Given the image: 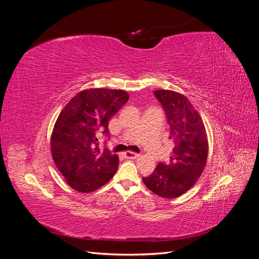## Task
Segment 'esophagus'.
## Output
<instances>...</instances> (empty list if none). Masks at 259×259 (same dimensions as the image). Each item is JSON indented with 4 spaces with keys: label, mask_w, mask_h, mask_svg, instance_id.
<instances>
[{
    "label": "esophagus",
    "mask_w": 259,
    "mask_h": 259,
    "mask_svg": "<svg viewBox=\"0 0 259 259\" xmlns=\"http://www.w3.org/2000/svg\"><path fill=\"white\" fill-rule=\"evenodd\" d=\"M124 156L126 159H137L138 156H139V154L135 153V152H132V151H127V152L124 153Z\"/></svg>",
    "instance_id": "34e87169"
}]
</instances>
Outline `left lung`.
I'll return each instance as SVG.
<instances>
[{
  "mask_svg": "<svg viewBox=\"0 0 259 259\" xmlns=\"http://www.w3.org/2000/svg\"><path fill=\"white\" fill-rule=\"evenodd\" d=\"M154 95L165 111L174 147L169 162L159 163L143 182L159 197L175 199L189 190L203 173L208 154L207 134L200 113L183 94L158 90Z\"/></svg>",
  "mask_w": 259,
  "mask_h": 259,
  "instance_id": "8db88e82",
  "label": "left lung"
}]
</instances>
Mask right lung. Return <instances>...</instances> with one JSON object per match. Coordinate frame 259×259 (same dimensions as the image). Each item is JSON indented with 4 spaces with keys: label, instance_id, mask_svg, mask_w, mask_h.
Wrapping results in <instances>:
<instances>
[{
    "label": "right lung",
    "instance_id": "obj_1",
    "mask_svg": "<svg viewBox=\"0 0 259 259\" xmlns=\"http://www.w3.org/2000/svg\"><path fill=\"white\" fill-rule=\"evenodd\" d=\"M128 98L122 90L89 89L77 93L59 113L51 136V151L72 189L93 192L115 174L119 156L107 148L100 149L97 135H108L109 120Z\"/></svg>",
    "mask_w": 259,
    "mask_h": 259
}]
</instances>
